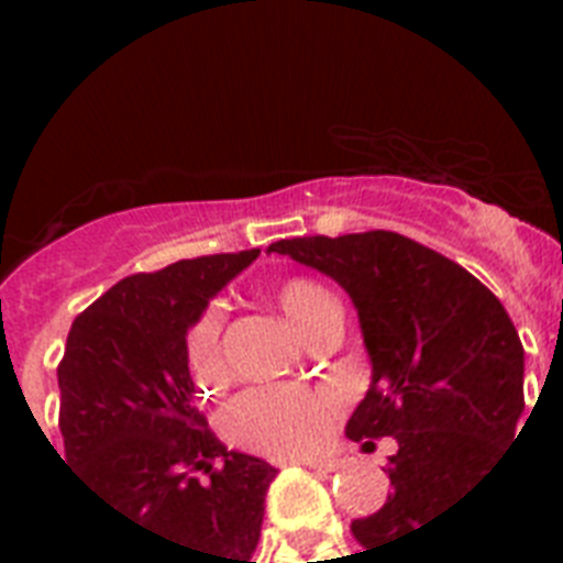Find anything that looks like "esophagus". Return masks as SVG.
I'll return each mask as SVG.
<instances>
[{
    "label": "esophagus",
    "mask_w": 563,
    "mask_h": 563,
    "mask_svg": "<svg viewBox=\"0 0 563 563\" xmlns=\"http://www.w3.org/2000/svg\"><path fill=\"white\" fill-rule=\"evenodd\" d=\"M298 464H303V467H312V471H321V473H333L339 471V459H300Z\"/></svg>",
    "instance_id": "1"
}]
</instances>
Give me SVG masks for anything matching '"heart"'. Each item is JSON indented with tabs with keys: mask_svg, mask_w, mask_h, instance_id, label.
<instances>
[{
	"mask_svg": "<svg viewBox=\"0 0 563 563\" xmlns=\"http://www.w3.org/2000/svg\"><path fill=\"white\" fill-rule=\"evenodd\" d=\"M283 316L300 335H309L318 316L330 303V291L303 277L283 280L274 291ZM221 307H207L198 312L187 335H184V356L198 388H219L228 376V362L221 351ZM339 397L333 391H309L300 385H265L242 394L224 415V427L236 444L265 455H303L324 444L333 427Z\"/></svg>",
	"mask_w": 563,
	"mask_h": 563,
	"instance_id": "b5f03b06",
	"label": "heart"
}]
</instances>
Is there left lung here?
Here are the masks:
<instances>
[{"label":"left lung","instance_id":"obj_1","mask_svg":"<svg viewBox=\"0 0 563 563\" xmlns=\"http://www.w3.org/2000/svg\"><path fill=\"white\" fill-rule=\"evenodd\" d=\"M268 251L327 274L360 316L371 385L347 438L371 450L368 438L391 435L397 453L391 494L353 520L356 541L371 550L418 532L488 476L523 420V344L506 307L462 265L391 230Z\"/></svg>","mask_w":563,"mask_h":563}]
</instances>
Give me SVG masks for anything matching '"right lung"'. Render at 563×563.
<instances>
[{
	"mask_svg": "<svg viewBox=\"0 0 563 563\" xmlns=\"http://www.w3.org/2000/svg\"><path fill=\"white\" fill-rule=\"evenodd\" d=\"M256 256H198L119 280L75 318L57 368L66 464L110 511L192 563H256L277 476L210 435L184 356L189 324Z\"/></svg>",
	"mask_w": 563,
	"mask_h": 563,
	"instance_id": "obj_1",
	"label": "right lung"
}]
</instances>
